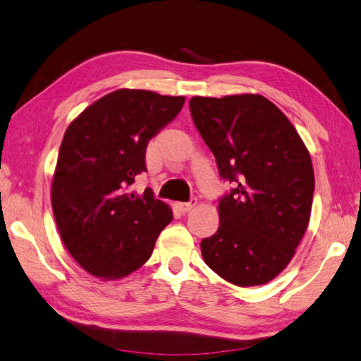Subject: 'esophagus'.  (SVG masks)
<instances>
[{
  "mask_svg": "<svg viewBox=\"0 0 361 361\" xmlns=\"http://www.w3.org/2000/svg\"><path fill=\"white\" fill-rule=\"evenodd\" d=\"M177 209H179L182 214L185 212H190L195 206H197V200H192L190 203H177Z\"/></svg>",
  "mask_w": 361,
  "mask_h": 361,
  "instance_id": "1",
  "label": "esophagus"
}]
</instances>
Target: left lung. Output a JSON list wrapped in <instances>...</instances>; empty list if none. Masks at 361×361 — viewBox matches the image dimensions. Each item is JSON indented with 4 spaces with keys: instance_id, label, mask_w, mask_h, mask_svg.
<instances>
[{
    "instance_id": "8db88e82",
    "label": "left lung",
    "mask_w": 361,
    "mask_h": 361,
    "mask_svg": "<svg viewBox=\"0 0 361 361\" xmlns=\"http://www.w3.org/2000/svg\"><path fill=\"white\" fill-rule=\"evenodd\" d=\"M195 126L236 185L220 200L219 230L201 241L214 273L238 287L279 276L311 219L314 168L306 144L279 107L262 94L193 97Z\"/></svg>"
}]
</instances>
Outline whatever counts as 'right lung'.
I'll return each instance as SVG.
<instances>
[{"label":"right lung","mask_w":361,"mask_h":361,"mask_svg":"<svg viewBox=\"0 0 361 361\" xmlns=\"http://www.w3.org/2000/svg\"><path fill=\"white\" fill-rule=\"evenodd\" d=\"M185 97L120 88L85 107L65 131L50 201L60 238L101 281H118L149 260L169 204L150 188L130 190L145 171L147 142L180 112Z\"/></svg>","instance_id":"right-lung-1"}]
</instances>
